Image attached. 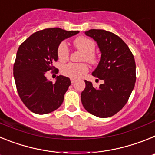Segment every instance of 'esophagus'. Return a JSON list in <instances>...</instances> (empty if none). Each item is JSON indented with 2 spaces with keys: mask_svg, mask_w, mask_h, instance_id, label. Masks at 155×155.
Segmentation results:
<instances>
[{
  "mask_svg": "<svg viewBox=\"0 0 155 155\" xmlns=\"http://www.w3.org/2000/svg\"><path fill=\"white\" fill-rule=\"evenodd\" d=\"M76 79H73V78H71V83H72V84H74V83H75V82H76Z\"/></svg>",
  "mask_w": 155,
  "mask_h": 155,
  "instance_id": "1",
  "label": "esophagus"
}]
</instances>
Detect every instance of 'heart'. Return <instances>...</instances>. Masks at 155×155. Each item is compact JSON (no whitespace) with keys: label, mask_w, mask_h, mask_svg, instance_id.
Here are the masks:
<instances>
[{"label":"heart","mask_w":155,"mask_h":155,"mask_svg":"<svg viewBox=\"0 0 155 155\" xmlns=\"http://www.w3.org/2000/svg\"><path fill=\"white\" fill-rule=\"evenodd\" d=\"M74 45L78 50L84 52L83 61H86L91 64L96 62V57L93 52L95 49L94 42L91 39L86 37H78L74 41ZM57 57L61 62H65L69 58V49L67 43L62 42L57 48ZM88 71V67L85 64H74L69 63L66 64L61 69V72L64 75L73 79H78L84 76Z\"/></svg>","instance_id":"obj_1"}]
</instances>
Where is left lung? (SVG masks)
Returning a JSON list of instances; mask_svg holds the SVG:
<instances>
[{
  "label": "left lung",
  "mask_w": 155,
  "mask_h": 155,
  "mask_svg": "<svg viewBox=\"0 0 155 155\" xmlns=\"http://www.w3.org/2000/svg\"><path fill=\"white\" fill-rule=\"evenodd\" d=\"M97 42L101 57L91 74L104 81L98 88L85 82L81 102L91 114L107 118L123 109L130 96L136 81V64L128 46L118 35L102 29L84 32Z\"/></svg>",
  "instance_id": "obj_1"
}]
</instances>
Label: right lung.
<instances>
[{
	"label": "right lung",
	"mask_w": 155,
	"mask_h": 155,
	"mask_svg": "<svg viewBox=\"0 0 155 155\" xmlns=\"http://www.w3.org/2000/svg\"><path fill=\"white\" fill-rule=\"evenodd\" d=\"M60 28L36 31L22 42L16 54L14 78L19 97L27 108L36 114H47L58 109L71 85L69 78L57 76L55 83L46 74L55 69L57 48L61 42L78 33Z\"/></svg>",
	"instance_id": "add662e5"
}]
</instances>
